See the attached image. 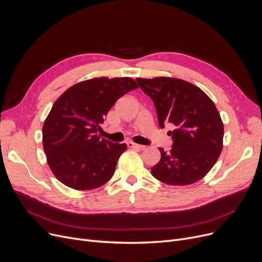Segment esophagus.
<instances>
[{
	"instance_id": "34e87169",
	"label": "esophagus",
	"mask_w": 262,
	"mask_h": 262,
	"mask_svg": "<svg viewBox=\"0 0 262 262\" xmlns=\"http://www.w3.org/2000/svg\"><path fill=\"white\" fill-rule=\"evenodd\" d=\"M127 146L130 147V148H134V149H143L145 147L144 145L137 144V143H134V142H127Z\"/></svg>"
}]
</instances>
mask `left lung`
I'll use <instances>...</instances> for the list:
<instances>
[{"label":"left lung","instance_id":"8db88e82","mask_svg":"<svg viewBox=\"0 0 262 262\" xmlns=\"http://www.w3.org/2000/svg\"><path fill=\"white\" fill-rule=\"evenodd\" d=\"M155 104L158 123L175 126L170 152L159 147L160 161L152 168L158 181L173 186L199 182L207 174L223 148L224 126L214 103L202 89L174 77L136 78Z\"/></svg>","mask_w":262,"mask_h":262}]
</instances>
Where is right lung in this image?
I'll return each instance as SVG.
<instances>
[{
    "mask_svg": "<svg viewBox=\"0 0 262 262\" xmlns=\"http://www.w3.org/2000/svg\"><path fill=\"white\" fill-rule=\"evenodd\" d=\"M138 88L130 77H95L67 89L53 104L42 127L50 169L63 185L92 190L113 177L125 143L102 139L101 124L115 103Z\"/></svg>",
    "mask_w": 262,
    "mask_h": 262,
    "instance_id": "add662e5",
    "label": "right lung"
}]
</instances>
